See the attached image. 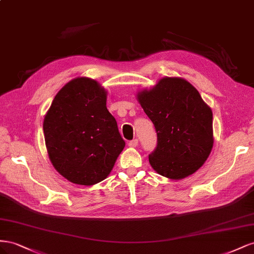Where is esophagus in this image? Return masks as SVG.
I'll return each instance as SVG.
<instances>
[{
  "label": "esophagus",
  "instance_id": "obj_1",
  "mask_svg": "<svg viewBox=\"0 0 254 254\" xmlns=\"http://www.w3.org/2000/svg\"><path fill=\"white\" fill-rule=\"evenodd\" d=\"M137 144H138V140L137 139H133L131 141H128V147H131V148H135Z\"/></svg>",
  "mask_w": 254,
  "mask_h": 254
}]
</instances>
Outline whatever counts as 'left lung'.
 Returning <instances> with one entry per match:
<instances>
[{"instance_id": "1", "label": "left lung", "mask_w": 254, "mask_h": 254, "mask_svg": "<svg viewBox=\"0 0 254 254\" xmlns=\"http://www.w3.org/2000/svg\"><path fill=\"white\" fill-rule=\"evenodd\" d=\"M136 98L157 133V147L149 155L152 168L173 181L191 176L214 144L211 107L190 82L176 76L158 79Z\"/></svg>"}]
</instances>
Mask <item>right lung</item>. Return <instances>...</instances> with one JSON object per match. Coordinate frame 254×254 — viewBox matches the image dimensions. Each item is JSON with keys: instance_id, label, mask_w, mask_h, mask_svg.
<instances>
[{"instance_id": "1", "label": "right lung", "mask_w": 254, "mask_h": 254, "mask_svg": "<svg viewBox=\"0 0 254 254\" xmlns=\"http://www.w3.org/2000/svg\"><path fill=\"white\" fill-rule=\"evenodd\" d=\"M106 99L95 79L75 77L57 92L45 116L49 158L71 183L92 186L106 179L126 146Z\"/></svg>"}]
</instances>
